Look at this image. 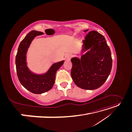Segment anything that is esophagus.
<instances>
[{
  "instance_id": "obj_1",
  "label": "esophagus",
  "mask_w": 132,
  "mask_h": 132,
  "mask_svg": "<svg viewBox=\"0 0 132 132\" xmlns=\"http://www.w3.org/2000/svg\"><path fill=\"white\" fill-rule=\"evenodd\" d=\"M71 57V54L70 53H67L65 55V58L67 60H69Z\"/></svg>"
}]
</instances>
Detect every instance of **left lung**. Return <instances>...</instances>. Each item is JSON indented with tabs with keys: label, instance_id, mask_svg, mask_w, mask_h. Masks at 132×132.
<instances>
[{
	"label": "left lung",
	"instance_id": "obj_1",
	"mask_svg": "<svg viewBox=\"0 0 132 132\" xmlns=\"http://www.w3.org/2000/svg\"><path fill=\"white\" fill-rule=\"evenodd\" d=\"M83 43L82 52L90 51L82 55L81 59L76 57L71 59V78L79 87L95 90L105 83L111 73V52L104 36L96 31L89 32Z\"/></svg>",
	"mask_w": 132,
	"mask_h": 132
}]
</instances>
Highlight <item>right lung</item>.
I'll list each match as a JSON object with an SVG mask.
<instances>
[{"instance_id": "1", "label": "right lung", "mask_w": 132, "mask_h": 132, "mask_svg": "<svg viewBox=\"0 0 132 132\" xmlns=\"http://www.w3.org/2000/svg\"><path fill=\"white\" fill-rule=\"evenodd\" d=\"M41 32L32 30L28 34L20 43L16 55L15 64L18 77L21 85L27 90L35 94H40L51 90L54 84L55 74L64 63V61L55 63L46 74H35L28 68L26 54L32 39Z\"/></svg>"}]
</instances>
